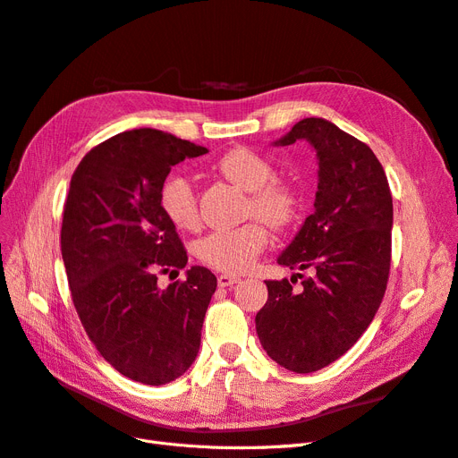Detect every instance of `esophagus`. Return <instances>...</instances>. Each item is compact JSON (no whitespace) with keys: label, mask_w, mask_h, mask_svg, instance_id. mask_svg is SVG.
I'll return each instance as SVG.
<instances>
[{"label":"esophagus","mask_w":458,"mask_h":458,"mask_svg":"<svg viewBox=\"0 0 458 458\" xmlns=\"http://www.w3.org/2000/svg\"><path fill=\"white\" fill-rule=\"evenodd\" d=\"M241 276L237 275H229V273H221L217 275V284L219 286H233L234 283H239Z\"/></svg>","instance_id":"obj_1"}]
</instances>
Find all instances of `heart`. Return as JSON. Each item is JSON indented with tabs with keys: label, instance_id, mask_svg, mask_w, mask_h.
<instances>
[{
	"label": "heart",
	"instance_id": "obj_1",
	"mask_svg": "<svg viewBox=\"0 0 458 458\" xmlns=\"http://www.w3.org/2000/svg\"><path fill=\"white\" fill-rule=\"evenodd\" d=\"M216 170L229 182L244 191H250L246 212L258 216L233 229H217L208 233L195 244V254L204 266L224 273H244L250 269L258 256L269 242L267 227L286 231L301 216L300 191L275 177V164L261 152L237 147L227 150L216 162ZM160 206L172 224L182 231H195L200 225L199 197L195 185L187 175H172L160 189Z\"/></svg>",
	"mask_w": 458,
	"mask_h": 458
}]
</instances>
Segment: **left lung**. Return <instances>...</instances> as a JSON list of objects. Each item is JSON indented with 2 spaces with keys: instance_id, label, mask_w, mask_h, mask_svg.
Returning <instances> with one entry per match:
<instances>
[{
  "instance_id": "obj_1",
  "label": "left lung",
  "mask_w": 458,
  "mask_h": 458,
  "mask_svg": "<svg viewBox=\"0 0 458 458\" xmlns=\"http://www.w3.org/2000/svg\"><path fill=\"white\" fill-rule=\"evenodd\" d=\"M306 140L317 150L315 212L279 256V266L311 269L266 281L256 315L263 350L306 374L336 361L361 338L386 294L392 263L394 204L382 164L353 135L323 118H303L276 145Z\"/></svg>"
}]
</instances>
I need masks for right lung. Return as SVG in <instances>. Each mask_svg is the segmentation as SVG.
Instances as JSON below:
<instances>
[{
	"instance_id": "obj_1",
	"label": "right lung",
	"mask_w": 458,
	"mask_h": 458,
	"mask_svg": "<svg viewBox=\"0 0 458 458\" xmlns=\"http://www.w3.org/2000/svg\"><path fill=\"white\" fill-rule=\"evenodd\" d=\"M206 152L160 130H130L93 147L71 179L61 252L74 308L105 361L135 382L179 378L200 348L217 279L195 266L158 286V275L187 266L160 189L175 164Z\"/></svg>"
}]
</instances>
